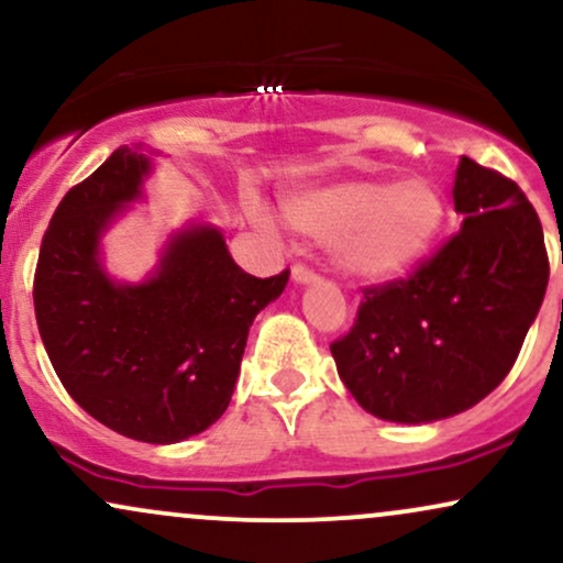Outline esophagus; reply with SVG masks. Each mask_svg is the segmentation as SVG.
Instances as JSON below:
<instances>
[{"label":"esophagus","mask_w":563,"mask_h":563,"mask_svg":"<svg viewBox=\"0 0 563 563\" xmlns=\"http://www.w3.org/2000/svg\"><path fill=\"white\" fill-rule=\"evenodd\" d=\"M290 277H294V283H299V286H307V283H318L320 277L314 269L303 267V264H294V269H290Z\"/></svg>","instance_id":"34e87169"}]
</instances>
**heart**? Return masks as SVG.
<instances>
[{"label": "heart", "instance_id": "1", "mask_svg": "<svg viewBox=\"0 0 563 563\" xmlns=\"http://www.w3.org/2000/svg\"><path fill=\"white\" fill-rule=\"evenodd\" d=\"M260 228L269 230L262 209H251ZM283 217L301 235L333 243V256L346 275L384 283L410 273L434 249L444 228L448 203L426 177L402 183L346 179L290 192Z\"/></svg>", "mask_w": 563, "mask_h": 563}]
</instances>
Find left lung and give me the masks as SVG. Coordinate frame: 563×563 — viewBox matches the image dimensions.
<instances>
[{
  "instance_id": "left-lung-1",
  "label": "left lung",
  "mask_w": 563,
  "mask_h": 563,
  "mask_svg": "<svg viewBox=\"0 0 563 563\" xmlns=\"http://www.w3.org/2000/svg\"><path fill=\"white\" fill-rule=\"evenodd\" d=\"M461 232L405 280L363 288L331 344L352 397L380 421L457 416L500 386L548 288L538 211L500 172L463 156L452 187Z\"/></svg>"
}]
</instances>
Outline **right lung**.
I'll return each mask as SVG.
<instances>
[{
    "instance_id": "add662e5",
    "label": "right lung",
    "mask_w": 563,
    "mask_h": 563,
    "mask_svg": "<svg viewBox=\"0 0 563 563\" xmlns=\"http://www.w3.org/2000/svg\"><path fill=\"white\" fill-rule=\"evenodd\" d=\"M151 156L119 147L70 187L44 232L34 275L36 325L57 378L95 421L147 444H174L228 410L249 328L283 294L288 269L243 273L222 232H174L142 283H115L100 238L142 198Z\"/></svg>"
}]
</instances>
